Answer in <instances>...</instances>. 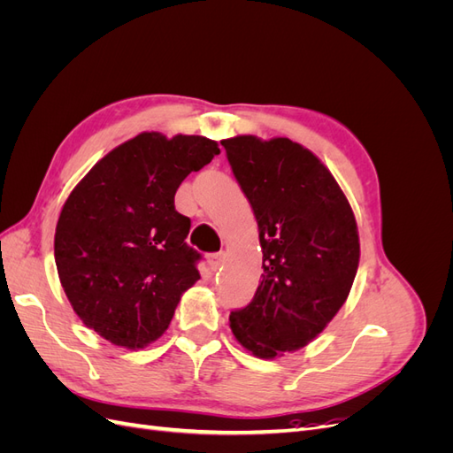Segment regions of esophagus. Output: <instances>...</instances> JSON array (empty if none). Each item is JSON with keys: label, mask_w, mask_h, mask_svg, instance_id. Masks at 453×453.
I'll return each mask as SVG.
<instances>
[{"label": "esophagus", "mask_w": 453, "mask_h": 453, "mask_svg": "<svg viewBox=\"0 0 453 453\" xmlns=\"http://www.w3.org/2000/svg\"><path fill=\"white\" fill-rule=\"evenodd\" d=\"M223 260H225L223 253H211V255H208V265H210L211 270H217L219 266H221Z\"/></svg>", "instance_id": "obj_1"}]
</instances>
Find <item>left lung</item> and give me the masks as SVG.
<instances>
[{"instance_id": "1", "label": "left lung", "mask_w": 453, "mask_h": 453, "mask_svg": "<svg viewBox=\"0 0 453 453\" xmlns=\"http://www.w3.org/2000/svg\"><path fill=\"white\" fill-rule=\"evenodd\" d=\"M221 145L253 208L265 268L251 303L230 311V328L255 357H281L308 346L346 303L357 223L333 173L300 143L236 135Z\"/></svg>"}]
</instances>
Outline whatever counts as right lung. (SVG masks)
I'll use <instances>...</instances> for the list:
<instances>
[{
    "instance_id": "1",
    "label": "right lung",
    "mask_w": 453,
    "mask_h": 453,
    "mask_svg": "<svg viewBox=\"0 0 453 453\" xmlns=\"http://www.w3.org/2000/svg\"><path fill=\"white\" fill-rule=\"evenodd\" d=\"M221 153L203 135L143 132L115 147L67 196L54 234L64 293L88 328L142 349L166 331L200 273L175 190Z\"/></svg>"
}]
</instances>
